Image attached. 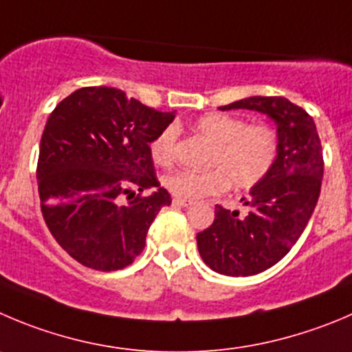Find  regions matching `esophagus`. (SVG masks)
<instances>
[{"instance_id":"esophagus-1","label":"esophagus","mask_w":352,"mask_h":352,"mask_svg":"<svg viewBox=\"0 0 352 352\" xmlns=\"http://www.w3.org/2000/svg\"><path fill=\"white\" fill-rule=\"evenodd\" d=\"M173 202L176 204V206H179V207H188V206H192L193 200H188V199H178V197H176V199H174Z\"/></svg>"}]
</instances>
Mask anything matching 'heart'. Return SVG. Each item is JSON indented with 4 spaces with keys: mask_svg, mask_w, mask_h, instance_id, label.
<instances>
[{
    "mask_svg": "<svg viewBox=\"0 0 352 352\" xmlns=\"http://www.w3.org/2000/svg\"><path fill=\"white\" fill-rule=\"evenodd\" d=\"M195 129L212 142L207 170H176L164 183L178 199H202L235 188H252L266 178L278 155V135L267 124H247L243 117L207 113L197 119ZM176 128L167 126L150 142V155L159 166L176 160Z\"/></svg>",
    "mask_w": 352,
    "mask_h": 352,
    "instance_id": "obj_1",
    "label": "heart"
}]
</instances>
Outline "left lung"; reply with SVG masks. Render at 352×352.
<instances>
[{"label": "left lung", "mask_w": 352, "mask_h": 352, "mask_svg": "<svg viewBox=\"0 0 352 352\" xmlns=\"http://www.w3.org/2000/svg\"><path fill=\"white\" fill-rule=\"evenodd\" d=\"M247 109L276 124L278 155L263 182L242 199L247 212L216 206L214 223L197 235L200 257L226 276H252L274 266L299 240L316 207L323 152L309 113L283 96H250L219 110Z\"/></svg>", "instance_id": "left-lung-1"}]
</instances>
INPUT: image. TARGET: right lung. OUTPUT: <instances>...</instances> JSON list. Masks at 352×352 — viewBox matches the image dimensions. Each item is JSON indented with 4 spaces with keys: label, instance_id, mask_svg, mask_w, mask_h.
I'll use <instances>...</instances> for the list:
<instances>
[{
    "label": "right lung",
    "instance_id": "obj_1",
    "mask_svg": "<svg viewBox=\"0 0 352 352\" xmlns=\"http://www.w3.org/2000/svg\"><path fill=\"white\" fill-rule=\"evenodd\" d=\"M173 119L107 86L78 89L52 112L36 170L41 212L82 266L122 270L142 254L150 224L170 204L150 142Z\"/></svg>",
    "mask_w": 352,
    "mask_h": 352
}]
</instances>
